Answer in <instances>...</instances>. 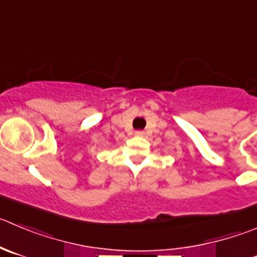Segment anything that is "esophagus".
<instances>
[{"label":"esophagus","instance_id":"34e87169","mask_svg":"<svg viewBox=\"0 0 257 257\" xmlns=\"http://www.w3.org/2000/svg\"><path fill=\"white\" fill-rule=\"evenodd\" d=\"M135 135L136 136H144L145 135V133H144L143 130H138V131H135Z\"/></svg>","mask_w":257,"mask_h":257}]
</instances>
